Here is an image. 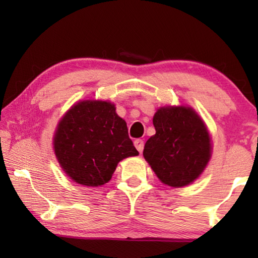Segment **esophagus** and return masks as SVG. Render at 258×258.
I'll use <instances>...</instances> for the list:
<instances>
[{
  "label": "esophagus",
  "instance_id": "1",
  "mask_svg": "<svg viewBox=\"0 0 258 258\" xmlns=\"http://www.w3.org/2000/svg\"><path fill=\"white\" fill-rule=\"evenodd\" d=\"M134 144H135V147H136V149L140 151V153H142L143 151V148H144V142L142 140H135V142H134Z\"/></svg>",
  "mask_w": 258,
  "mask_h": 258
}]
</instances>
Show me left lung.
<instances>
[{"instance_id":"8db88e82","label":"left lung","mask_w":258,"mask_h":258,"mask_svg":"<svg viewBox=\"0 0 258 258\" xmlns=\"http://www.w3.org/2000/svg\"><path fill=\"white\" fill-rule=\"evenodd\" d=\"M156 134L146 142L143 156L164 184L175 188L195 181L211 155L208 130L188 107H164L155 114Z\"/></svg>"}]
</instances>
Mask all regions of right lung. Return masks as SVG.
Instances as JSON below:
<instances>
[{"label":"right lung","instance_id":"1","mask_svg":"<svg viewBox=\"0 0 258 258\" xmlns=\"http://www.w3.org/2000/svg\"><path fill=\"white\" fill-rule=\"evenodd\" d=\"M110 102L82 101L58 123L54 137L56 157L79 184L103 185L119 161L137 156L126 123Z\"/></svg>","mask_w":258,"mask_h":258}]
</instances>
